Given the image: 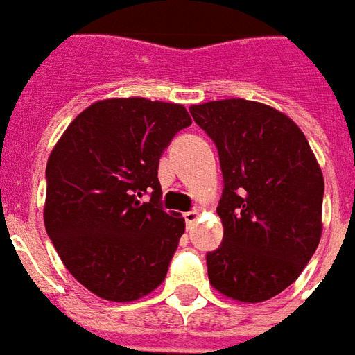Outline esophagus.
<instances>
[{
	"instance_id": "obj_1",
	"label": "esophagus",
	"mask_w": 355,
	"mask_h": 355,
	"mask_svg": "<svg viewBox=\"0 0 355 355\" xmlns=\"http://www.w3.org/2000/svg\"><path fill=\"white\" fill-rule=\"evenodd\" d=\"M198 217H200V211L198 209H192V211H186L184 213V220L188 227H192L196 220H198Z\"/></svg>"
}]
</instances>
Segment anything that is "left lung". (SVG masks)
<instances>
[{
    "label": "left lung",
    "mask_w": 355,
    "mask_h": 355,
    "mask_svg": "<svg viewBox=\"0 0 355 355\" xmlns=\"http://www.w3.org/2000/svg\"><path fill=\"white\" fill-rule=\"evenodd\" d=\"M190 113L219 152L223 244L207 254L223 296L257 304L281 294L315 254L324 180L300 126L259 101H207Z\"/></svg>",
    "instance_id": "obj_1"
}]
</instances>
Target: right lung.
Here are the masks:
<instances>
[{"label":"right lung","instance_id":"add662e5","mask_svg":"<svg viewBox=\"0 0 355 355\" xmlns=\"http://www.w3.org/2000/svg\"><path fill=\"white\" fill-rule=\"evenodd\" d=\"M190 125L180 103L109 98L84 109L53 146L44 225L69 272L96 296L135 302L165 281L184 219L161 209L157 167Z\"/></svg>","mask_w":355,"mask_h":355}]
</instances>
